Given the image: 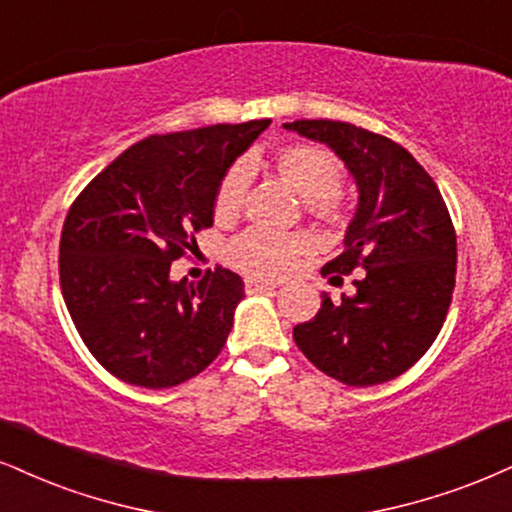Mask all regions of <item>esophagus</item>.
Instances as JSON below:
<instances>
[{"label": "esophagus", "mask_w": 512, "mask_h": 512, "mask_svg": "<svg viewBox=\"0 0 512 512\" xmlns=\"http://www.w3.org/2000/svg\"><path fill=\"white\" fill-rule=\"evenodd\" d=\"M246 294H258V292H273L275 285L273 282H263V280H246L244 282Z\"/></svg>", "instance_id": "obj_1"}]
</instances>
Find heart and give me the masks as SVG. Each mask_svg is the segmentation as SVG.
I'll return each mask as SVG.
<instances>
[{"instance_id":"heart-1","label":"heart","mask_w":512,"mask_h":512,"mask_svg":"<svg viewBox=\"0 0 512 512\" xmlns=\"http://www.w3.org/2000/svg\"><path fill=\"white\" fill-rule=\"evenodd\" d=\"M275 168L280 178L306 201L308 216L323 225L342 223L344 204L339 199V189L344 185V166L330 149L318 144H289L275 154ZM249 180L251 170L246 163L227 168L213 197V216L218 220L237 216ZM306 251L308 242L299 235L246 230L227 244L225 258L244 275L275 280L287 275Z\"/></svg>"}]
</instances>
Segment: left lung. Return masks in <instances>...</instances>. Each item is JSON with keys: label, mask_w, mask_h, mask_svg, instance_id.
Returning a JSON list of instances; mask_svg holds the SVG:
<instances>
[{"label": "left lung", "mask_w": 512, "mask_h": 512, "mask_svg": "<svg viewBox=\"0 0 512 512\" xmlns=\"http://www.w3.org/2000/svg\"><path fill=\"white\" fill-rule=\"evenodd\" d=\"M285 128L325 142L358 185L346 249L323 266L332 285L353 292L323 304L294 327L315 368L349 387L399 377L425 356L456 287V230L437 182L401 144L342 121H294Z\"/></svg>", "instance_id": "obj_1"}]
</instances>
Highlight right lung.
Here are the masks:
<instances>
[{
	"mask_svg": "<svg viewBox=\"0 0 512 512\" xmlns=\"http://www.w3.org/2000/svg\"><path fill=\"white\" fill-rule=\"evenodd\" d=\"M270 121L151 135L113 159L68 208L59 244L61 294L87 349L118 380L168 389L218 358L244 299L218 266L199 282L170 263L213 225L225 170Z\"/></svg>",
	"mask_w": 512,
	"mask_h": 512,
	"instance_id": "obj_1",
	"label": "right lung"
}]
</instances>
